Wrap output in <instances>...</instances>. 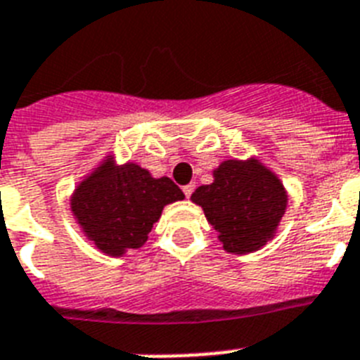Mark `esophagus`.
Segmentation results:
<instances>
[{"label": "esophagus", "instance_id": "34e87169", "mask_svg": "<svg viewBox=\"0 0 360 360\" xmlns=\"http://www.w3.org/2000/svg\"><path fill=\"white\" fill-rule=\"evenodd\" d=\"M194 190H195V185H192V183H190V185H186V186H183V192H185L186 198H190Z\"/></svg>", "mask_w": 360, "mask_h": 360}]
</instances>
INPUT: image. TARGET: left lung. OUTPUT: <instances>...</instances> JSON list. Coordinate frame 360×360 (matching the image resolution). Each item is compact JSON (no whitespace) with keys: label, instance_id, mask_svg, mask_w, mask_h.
<instances>
[{"label":"left lung","instance_id":"1","mask_svg":"<svg viewBox=\"0 0 360 360\" xmlns=\"http://www.w3.org/2000/svg\"><path fill=\"white\" fill-rule=\"evenodd\" d=\"M192 201L203 207L223 247L245 255L273 236L288 195L276 175L258 161H225L214 172L212 185L199 186Z\"/></svg>","mask_w":360,"mask_h":360}]
</instances>
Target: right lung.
<instances>
[{
	"label": "right lung",
	"instance_id": "1",
	"mask_svg": "<svg viewBox=\"0 0 360 360\" xmlns=\"http://www.w3.org/2000/svg\"><path fill=\"white\" fill-rule=\"evenodd\" d=\"M185 198L168 177L153 179L137 165L93 172L72 198V212L89 240L105 255L120 256L148 240L162 207Z\"/></svg>",
	"mask_w": 360,
	"mask_h": 360
}]
</instances>
